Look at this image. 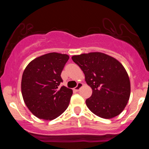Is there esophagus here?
<instances>
[{
  "label": "esophagus",
  "mask_w": 149,
  "mask_h": 149,
  "mask_svg": "<svg viewBox=\"0 0 149 149\" xmlns=\"http://www.w3.org/2000/svg\"><path fill=\"white\" fill-rule=\"evenodd\" d=\"M82 86H83V83H78V85H77V86L76 87V88H74V90H76V92H78V91H79L80 89L82 88Z\"/></svg>",
  "instance_id": "34e87169"
}]
</instances>
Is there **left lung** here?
Masks as SVG:
<instances>
[{
    "label": "left lung",
    "mask_w": 149,
    "mask_h": 149,
    "mask_svg": "<svg viewBox=\"0 0 149 149\" xmlns=\"http://www.w3.org/2000/svg\"><path fill=\"white\" fill-rule=\"evenodd\" d=\"M72 60L85 74L92 94L85 101L91 111L102 118L118 116L130 96V81L124 66L115 58L102 52L73 56Z\"/></svg>",
    "instance_id": "8db88e82"
}]
</instances>
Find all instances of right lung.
<instances>
[{
    "label": "right lung",
    "instance_id": "obj_1",
    "mask_svg": "<svg viewBox=\"0 0 149 149\" xmlns=\"http://www.w3.org/2000/svg\"><path fill=\"white\" fill-rule=\"evenodd\" d=\"M69 56L51 52L36 58L27 65L22 78V94L34 116L45 120L55 119L65 111L73 91L59 87L61 73Z\"/></svg>",
    "mask_w": 149,
    "mask_h": 149
}]
</instances>
